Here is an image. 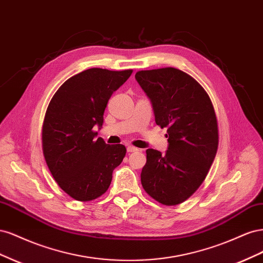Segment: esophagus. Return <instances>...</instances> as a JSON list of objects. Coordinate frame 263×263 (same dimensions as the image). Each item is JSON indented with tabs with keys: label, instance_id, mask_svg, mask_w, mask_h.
Segmentation results:
<instances>
[{
	"label": "esophagus",
	"instance_id": "1",
	"mask_svg": "<svg viewBox=\"0 0 263 263\" xmlns=\"http://www.w3.org/2000/svg\"><path fill=\"white\" fill-rule=\"evenodd\" d=\"M139 149L134 147V146H127V153H135V151H138Z\"/></svg>",
	"mask_w": 263,
	"mask_h": 263
}]
</instances>
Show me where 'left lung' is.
I'll list each match as a JSON object with an SVG mask.
<instances>
[{
    "label": "left lung",
    "mask_w": 263,
    "mask_h": 263,
    "mask_svg": "<svg viewBox=\"0 0 263 263\" xmlns=\"http://www.w3.org/2000/svg\"><path fill=\"white\" fill-rule=\"evenodd\" d=\"M154 108L156 124L166 127L168 150L147 149L141 170L146 192L163 205L192 195L208 176L218 147V126L209 94L196 80L176 68L135 74Z\"/></svg>",
    "instance_id": "1"
}]
</instances>
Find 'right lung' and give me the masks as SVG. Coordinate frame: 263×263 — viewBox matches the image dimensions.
<instances>
[{
    "instance_id": "right-lung-1",
    "label": "right lung",
    "mask_w": 263,
    "mask_h": 263,
    "mask_svg": "<svg viewBox=\"0 0 263 263\" xmlns=\"http://www.w3.org/2000/svg\"><path fill=\"white\" fill-rule=\"evenodd\" d=\"M132 73L84 70L59 87L46 110L42 135L46 163L58 185L77 201L104 194L126 155L125 146L105 144L93 128H101L109 98Z\"/></svg>"
}]
</instances>
